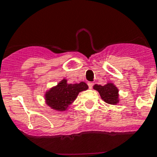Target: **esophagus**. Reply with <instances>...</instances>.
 Returning a JSON list of instances; mask_svg holds the SVG:
<instances>
[{
  "label": "esophagus",
  "instance_id": "34e87169",
  "mask_svg": "<svg viewBox=\"0 0 157 157\" xmlns=\"http://www.w3.org/2000/svg\"><path fill=\"white\" fill-rule=\"evenodd\" d=\"M93 86H94V83L93 82H88V86L90 89H92L93 88Z\"/></svg>",
  "mask_w": 157,
  "mask_h": 157
}]
</instances>
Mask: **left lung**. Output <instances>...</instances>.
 Returning <instances> with one entry per match:
<instances>
[{"label":"left lung","instance_id":"8db88e82","mask_svg":"<svg viewBox=\"0 0 157 157\" xmlns=\"http://www.w3.org/2000/svg\"><path fill=\"white\" fill-rule=\"evenodd\" d=\"M94 89L99 93L105 103L108 104H117L119 102L118 89L112 83H107L105 86L94 85Z\"/></svg>","mask_w":157,"mask_h":157}]
</instances>
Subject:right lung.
Wrapping results in <instances>:
<instances>
[{"label":"right lung","instance_id":"right-lung-1","mask_svg":"<svg viewBox=\"0 0 157 157\" xmlns=\"http://www.w3.org/2000/svg\"><path fill=\"white\" fill-rule=\"evenodd\" d=\"M87 89L88 86L85 82L68 84L66 79H63L56 86L46 91L45 102L52 109L61 112L66 111L76 99L78 94Z\"/></svg>","mask_w":157,"mask_h":157}]
</instances>
